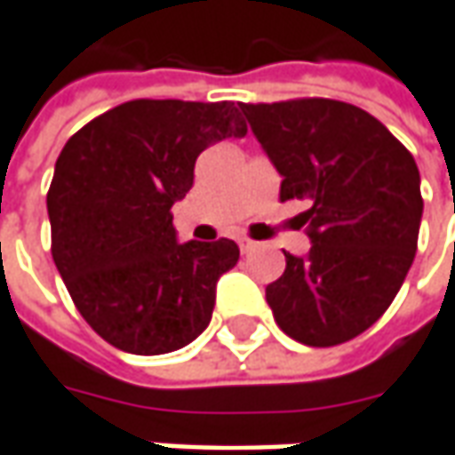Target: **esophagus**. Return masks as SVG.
<instances>
[{
	"instance_id": "1",
	"label": "esophagus",
	"mask_w": 455,
	"mask_h": 455,
	"mask_svg": "<svg viewBox=\"0 0 455 455\" xmlns=\"http://www.w3.org/2000/svg\"><path fill=\"white\" fill-rule=\"evenodd\" d=\"M239 249H242L243 254H249V251L257 249V242H251V239H246V236H239Z\"/></svg>"
}]
</instances>
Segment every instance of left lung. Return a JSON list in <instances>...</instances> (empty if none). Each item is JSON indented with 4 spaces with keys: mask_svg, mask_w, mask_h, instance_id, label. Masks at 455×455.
<instances>
[{
    "mask_svg": "<svg viewBox=\"0 0 455 455\" xmlns=\"http://www.w3.org/2000/svg\"><path fill=\"white\" fill-rule=\"evenodd\" d=\"M282 176L279 198L309 204L297 216L309 251H284L287 269L267 287L276 324L309 347L347 342L395 299L418 246L420 173L395 135L350 102H239Z\"/></svg>",
    "mask_w": 455,
    "mask_h": 455,
    "instance_id": "1",
    "label": "left lung"
}]
</instances>
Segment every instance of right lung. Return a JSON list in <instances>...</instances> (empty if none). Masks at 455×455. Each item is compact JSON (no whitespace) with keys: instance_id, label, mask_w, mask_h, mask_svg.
<instances>
[{"instance_id":"right-lung-1","label":"right lung","mask_w":455,"mask_h":455,"mask_svg":"<svg viewBox=\"0 0 455 455\" xmlns=\"http://www.w3.org/2000/svg\"><path fill=\"white\" fill-rule=\"evenodd\" d=\"M234 102L131 100L65 143L47 194L52 259L72 302L123 353L164 355L212 322L231 239L179 242L171 206L204 150L243 138Z\"/></svg>"}]
</instances>
